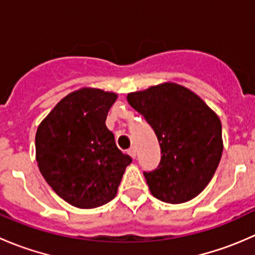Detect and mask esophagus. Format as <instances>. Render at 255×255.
Instances as JSON below:
<instances>
[{"instance_id":"34e87169","label":"esophagus","mask_w":255,"mask_h":255,"mask_svg":"<svg viewBox=\"0 0 255 255\" xmlns=\"http://www.w3.org/2000/svg\"><path fill=\"white\" fill-rule=\"evenodd\" d=\"M128 154H129V155L132 156L133 159H134L135 156H137V150H135V148H134V146H132V148H129V149H128Z\"/></svg>"}]
</instances>
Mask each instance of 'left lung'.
I'll return each instance as SVG.
<instances>
[{
	"mask_svg": "<svg viewBox=\"0 0 255 255\" xmlns=\"http://www.w3.org/2000/svg\"><path fill=\"white\" fill-rule=\"evenodd\" d=\"M127 100L153 128L161 149L158 168L143 173L151 195L168 204L196 197L222 156L218 116L196 94L173 82L130 92Z\"/></svg>",
	"mask_w": 255,
	"mask_h": 255,
	"instance_id": "left-lung-1",
	"label": "left lung"
}]
</instances>
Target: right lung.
<instances>
[{"label": "right lung", "mask_w": 255, "mask_h": 255, "mask_svg": "<svg viewBox=\"0 0 255 255\" xmlns=\"http://www.w3.org/2000/svg\"><path fill=\"white\" fill-rule=\"evenodd\" d=\"M117 95L84 87L64 97L35 134L39 170L56 195L73 206L95 208L115 199L132 158L106 127Z\"/></svg>", "instance_id": "add662e5"}]
</instances>
